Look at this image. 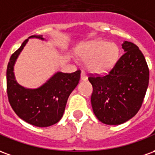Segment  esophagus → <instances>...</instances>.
<instances>
[{"mask_svg":"<svg viewBox=\"0 0 155 155\" xmlns=\"http://www.w3.org/2000/svg\"><path fill=\"white\" fill-rule=\"evenodd\" d=\"M81 81H86L88 80L87 76H86V74H85V72H84V71H82V72H81Z\"/></svg>","mask_w":155,"mask_h":155,"instance_id":"esophagus-1","label":"esophagus"}]
</instances>
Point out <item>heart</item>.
<instances>
[{"label": "heart", "mask_w": 155, "mask_h": 155, "mask_svg": "<svg viewBox=\"0 0 155 155\" xmlns=\"http://www.w3.org/2000/svg\"><path fill=\"white\" fill-rule=\"evenodd\" d=\"M78 55L82 61H87L88 71L101 74L114 66L119 55V47L114 43L99 40L80 48Z\"/></svg>", "instance_id": "heart-1"}]
</instances>
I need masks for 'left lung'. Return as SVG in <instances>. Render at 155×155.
Here are the masks:
<instances>
[{
	"label": "left lung",
	"instance_id": "left-lung-1",
	"mask_svg": "<svg viewBox=\"0 0 155 155\" xmlns=\"http://www.w3.org/2000/svg\"><path fill=\"white\" fill-rule=\"evenodd\" d=\"M124 53L103 76L90 74L93 86L91 104L102 123L120 124L140 110L149 85V67L139 47L130 41L122 44Z\"/></svg>",
	"mask_w": 155,
	"mask_h": 155
}]
</instances>
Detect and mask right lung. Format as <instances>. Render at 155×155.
<instances>
[{"mask_svg":"<svg viewBox=\"0 0 155 155\" xmlns=\"http://www.w3.org/2000/svg\"><path fill=\"white\" fill-rule=\"evenodd\" d=\"M29 38L44 40L42 35H31ZM28 39L12 54L7 65L6 91L9 103L15 114L25 122L37 127L51 126L63 116L68 98L77 86L81 71L57 72L37 89H27L20 85L13 72L14 64Z\"/></svg>","mask_w":155,"mask_h":155,"instance_id":"add662e5","label":"right lung"}]
</instances>
